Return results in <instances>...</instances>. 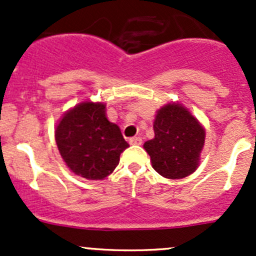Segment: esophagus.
<instances>
[{
	"instance_id": "esophagus-1",
	"label": "esophagus",
	"mask_w": 256,
	"mask_h": 256,
	"mask_svg": "<svg viewBox=\"0 0 256 256\" xmlns=\"http://www.w3.org/2000/svg\"><path fill=\"white\" fill-rule=\"evenodd\" d=\"M128 142H130V144H142V138H131L130 140H128Z\"/></svg>"
}]
</instances>
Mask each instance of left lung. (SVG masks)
<instances>
[{
  "label": "left lung",
  "instance_id": "1",
  "mask_svg": "<svg viewBox=\"0 0 256 256\" xmlns=\"http://www.w3.org/2000/svg\"><path fill=\"white\" fill-rule=\"evenodd\" d=\"M154 138L144 148L154 171L162 177L180 180L198 168L206 131L200 121L180 104H167L158 110L154 122Z\"/></svg>",
  "mask_w": 256,
  "mask_h": 256
}]
</instances>
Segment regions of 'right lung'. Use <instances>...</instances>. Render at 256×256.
Here are the masks:
<instances>
[{
  "label": "right lung",
  "mask_w": 256,
  "mask_h": 256,
  "mask_svg": "<svg viewBox=\"0 0 256 256\" xmlns=\"http://www.w3.org/2000/svg\"><path fill=\"white\" fill-rule=\"evenodd\" d=\"M56 142L69 170L92 180L112 174L128 147L120 128L108 120L105 104L92 102L64 114L56 128Z\"/></svg>",
  "instance_id": "1"
}]
</instances>
